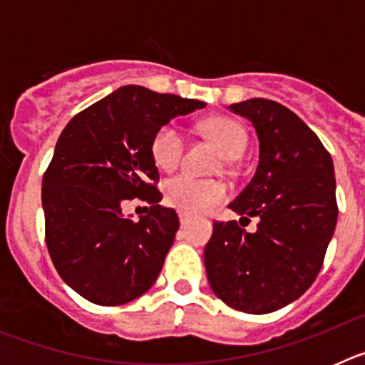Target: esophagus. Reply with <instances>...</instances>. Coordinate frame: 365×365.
I'll use <instances>...</instances> for the list:
<instances>
[{
  "instance_id": "esophagus-1",
  "label": "esophagus",
  "mask_w": 365,
  "mask_h": 365,
  "mask_svg": "<svg viewBox=\"0 0 365 365\" xmlns=\"http://www.w3.org/2000/svg\"><path fill=\"white\" fill-rule=\"evenodd\" d=\"M179 221H180V225H186V222L190 221V215L185 214V212H180V214H179Z\"/></svg>"
}]
</instances>
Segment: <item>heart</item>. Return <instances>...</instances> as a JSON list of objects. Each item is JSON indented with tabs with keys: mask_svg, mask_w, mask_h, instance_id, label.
<instances>
[{
	"mask_svg": "<svg viewBox=\"0 0 365 365\" xmlns=\"http://www.w3.org/2000/svg\"><path fill=\"white\" fill-rule=\"evenodd\" d=\"M225 157L237 159L247 150V130L234 118L215 117L202 124ZM186 137L175 122H166L151 138V155L157 166L172 170L185 153ZM164 199L185 214H205L227 199V188L214 179H199L190 173H177L164 182Z\"/></svg>",
	"mask_w": 365,
	"mask_h": 365,
	"instance_id": "obj_1",
	"label": "heart"
}]
</instances>
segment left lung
Instances as JSON below:
<instances>
[{"mask_svg":"<svg viewBox=\"0 0 365 365\" xmlns=\"http://www.w3.org/2000/svg\"><path fill=\"white\" fill-rule=\"evenodd\" d=\"M230 109L256 128L259 164L228 208L259 222L250 234L237 221H215L206 276L228 307L267 314L299 298L324 265L338 217L334 166L314 131L285 106L250 98Z\"/></svg>","mask_w":365,"mask_h":365,"instance_id":"obj_1","label":"left lung"}]
</instances>
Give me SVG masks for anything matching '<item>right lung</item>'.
<instances>
[{
	"instance_id": "add662e5",
	"label": "right lung",
	"mask_w": 365,
	"mask_h": 365,
	"mask_svg": "<svg viewBox=\"0 0 365 365\" xmlns=\"http://www.w3.org/2000/svg\"><path fill=\"white\" fill-rule=\"evenodd\" d=\"M205 106L124 86L63 128L41 182L45 243L58 274L82 298L115 307L155 283L179 217L159 205L151 138L172 118ZM135 197L150 205L138 222L121 215Z\"/></svg>"
}]
</instances>
